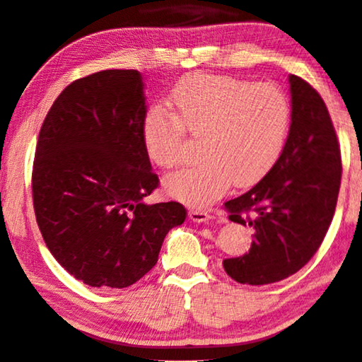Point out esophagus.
<instances>
[{
    "label": "esophagus",
    "instance_id": "34e87169",
    "mask_svg": "<svg viewBox=\"0 0 362 362\" xmlns=\"http://www.w3.org/2000/svg\"><path fill=\"white\" fill-rule=\"evenodd\" d=\"M188 216H190V219L197 223H202V222H208L209 219H212V216L209 214L208 211H203V209H190L188 212Z\"/></svg>",
    "mask_w": 362,
    "mask_h": 362
}]
</instances>
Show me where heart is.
I'll return each mask as SVG.
<instances>
[{"instance_id":"obj_1","label":"heart","mask_w":362,"mask_h":362,"mask_svg":"<svg viewBox=\"0 0 362 362\" xmlns=\"http://www.w3.org/2000/svg\"><path fill=\"white\" fill-rule=\"evenodd\" d=\"M174 114L153 106L143 119V143L159 168L170 169L187 156L185 132L202 135V159L165 179L179 202L204 208L237 187L259 182L282 154L290 130V103L271 83L193 74L172 90Z\"/></svg>"}]
</instances>
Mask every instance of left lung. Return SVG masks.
Here are the masks:
<instances>
[{"label":"left lung","instance_id":"obj_1","mask_svg":"<svg viewBox=\"0 0 362 362\" xmlns=\"http://www.w3.org/2000/svg\"><path fill=\"white\" fill-rule=\"evenodd\" d=\"M288 82L291 124L282 154L250 192L226 203L228 219L255 228L248 253L222 262L238 284L267 285L300 271L334 219L341 182L334 124L306 80Z\"/></svg>","mask_w":362,"mask_h":362}]
</instances>
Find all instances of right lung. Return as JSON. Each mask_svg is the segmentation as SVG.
Here are the masks:
<instances>
[{
	"instance_id": "1",
	"label": "right lung",
	"mask_w": 362,
	"mask_h": 362,
	"mask_svg": "<svg viewBox=\"0 0 362 362\" xmlns=\"http://www.w3.org/2000/svg\"><path fill=\"white\" fill-rule=\"evenodd\" d=\"M139 71L95 72L62 90L40 129L33 209L51 255L77 280L125 288L150 272L180 203L146 204L158 188L143 143Z\"/></svg>"
}]
</instances>
